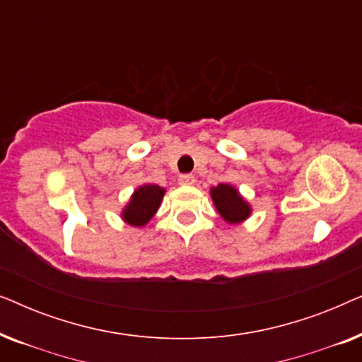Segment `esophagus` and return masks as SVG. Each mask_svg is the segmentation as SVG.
<instances>
[{
	"instance_id": "esophagus-1",
	"label": "esophagus",
	"mask_w": 362,
	"mask_h": 362,
	"mask_svg": "<svg viewBox=\"0 0 362 362\" xmlns=\"http://www.w3.org/2000/svg\"><path fill=\"white\" fill-rule=\"evenodd\" d=\"M194 182H196V177L192 175H181L180 176V185H182V186H191V185H194Z\"/></svg>"
}]
</instances>
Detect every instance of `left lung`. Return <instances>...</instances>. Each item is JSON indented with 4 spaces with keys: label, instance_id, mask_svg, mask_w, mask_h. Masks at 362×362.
<instances>
[{
    "label": "left lung",
    "instance_id": "obj_1",
    "mask_svg": "<svg viewBox=\"0 0 362 362\" xmlns=\"http://www.w3.org/2000/svg\"><path fill=\"white\" fill-rule=\"evenodd\" d=\"M211 194L219 214L230 224H237V222H242L249 217L250 207L239 196L235 187L229 185H219L217 187H212Z\"/></svg>",
    "mask_w": 362,
    "mask_h": 362
}]
</instances>
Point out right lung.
<instances>
[{
  "mask_svg": "<svg viewBox=\"0 0 362 362\" xmlns=\"http://www.w3.org/2000/svg\"><path fill=\"white\" fill-rule=\"evenodd\" d=\"M165 194V189L156 185H145L140 189L135 191L132 196V201L123 211V219L130 226L141 227L155 216V212L160 207V202Z\"/></svg>",
  "mask_w": 362,
  "mask_h": 362,
  "instance_id": "obj_1",
  "label": "right lung"
}]
</instances>
